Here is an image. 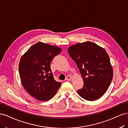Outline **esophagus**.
<instances>
[{"label":"esophagus","mask_w":128,"mask_h":128,"mask_svg":"<svg viewBox=\"0 0 128 128\" xmlns=\"http://www.w3.org/2000/svg\"><path fill=\"white\" fill-rule=\"evenodd\" d=\"M71 79H72V78L70 76H68L66 78V80H68V81H70V80H71Z\"/></svg>","instance_id":"obj_1"}]
</instances>
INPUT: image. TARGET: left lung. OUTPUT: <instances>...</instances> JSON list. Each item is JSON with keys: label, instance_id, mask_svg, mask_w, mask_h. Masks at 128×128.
Instances as JSON below:
<instances>
[{"label": "left lung", "instance_id": "8db88e82", "mask_svg": "<svg viewBox=\"0 0 128 128\" xmlns=\"http://www.w3.org/2000/svg\"><path fill=\"white\" fill-rule=\"evenodd\" d=\"M68 51L76 63L84 82L83 88L78 90V94L88 101L101 98L106 92L113 76L106 51L90 41L71 46Z\"/></svg>", "mask_w": 128, "mask_h": 128}]
</instances>
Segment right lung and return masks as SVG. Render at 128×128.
Masks as SVG:
<instances>
[{
    "label": "right lung",
    "mask_w": 128,
    "mask_h": 128,
    "mask_svg": "<svg viewBox=\"0 0 128 128\" xmlns=\"http://www.w3.org/2000/svg\"><path fill=\"white\" fill-rule=\"evenodd\" d=\"M62 52L60 47L39 42L22 56L19 71L24 89L42 101L52 98L61 86L54 79L50 68L53 58Z\"/></svg>",
    "instance_id": "add662e5"
}]
</instances>
